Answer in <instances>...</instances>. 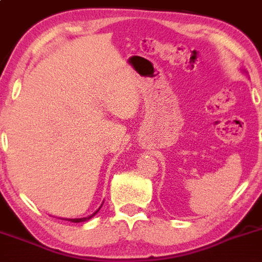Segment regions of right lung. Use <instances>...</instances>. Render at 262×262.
<instances>
[{"label": "right lung", "mask_w": 262, "mask_h": 262, "mask_svg": "<svg viewBox=\"0 0 262 262\" xmlns=\"http://www.w3.org/2000/svg\"><path fill=\"white\" fill-rule=\"evenodd\" d=\"M100 208H101V207H100ZM100 208H99V209H97V210H96V212H95L94 214H92V215H90V216H89V218H80V219H68V221H71V222H75V223H80V222H84V221H87V219L92 218V216H94V215H95V214H96L97 212H99V210H100Z\"/></svg>", "instance_id": "right-lung-1"}]
</instances>
